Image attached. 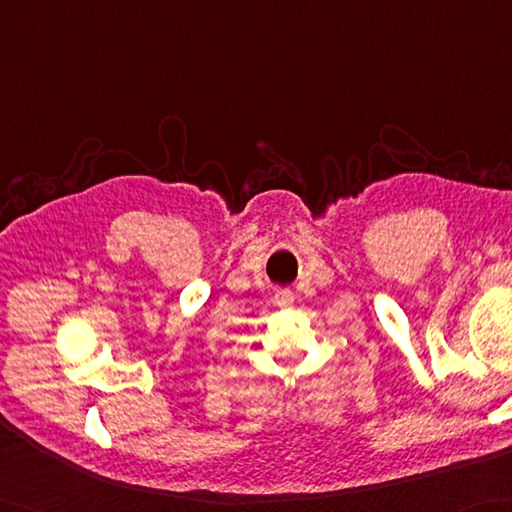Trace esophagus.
<instances>
[{"label":"esophagus","mask_w":512,"mask_h":512,"mask_svg":"<svg viewBox=\"0 0 512 512\" xmlns=\"http://www.w3.org/2000/svg\"><path fill=\"white\" fill-rule=\"evenodd\" d=\"M275 303H277L279 308L290 310V308H292V303H295V295H292L290 290H277V295H275Z\"/></svg>","instance_id":"34e87169"}]
</instances>
